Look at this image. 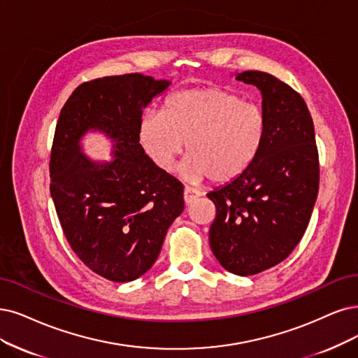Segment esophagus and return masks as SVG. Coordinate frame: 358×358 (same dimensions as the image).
Wrapping results in <instances>:
<instances>
[{
    "instance_id": "obj_1",
    "label": "esophagus",
    "mask_w": 358,
    "mask_h": 358,
    "mask_svg": "<svg viewBox=\"0 0 358 358\" xmlns=\"http://www.w3.org/2000/svg\"><path fill=\"white\" fill-rule=\"evenodd\" d=\"M201 196V192H197L196 189L186 187L184 189V203L192 205L194 201H197V197Z\"/></svg>"
}]
</instances>
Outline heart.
<instances>
[{
  "mask_svg": "<svg viewBox=\"0 0 358 358\" xmlns=\"http://www.w3.org/2000/svg\"><path fill=\"white\" fill-rule=\"evenodd\" d=\"M267 131V117L257 103L221 88L176 92L161 116L144 115L138 141L162 171H171L186 143V176L229 182L254 164Z\"/></svg>",
  "mask_w": 358,
  "mask_h": 358,
  "instance_id": "heart-1",
  "label": "heart"
}]
</instances>
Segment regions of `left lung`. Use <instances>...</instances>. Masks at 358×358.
Segmentation results:
<instances>
[{"label":"left lung","instance_id":"left-lung-1","mask_svg":"<svg viewBox=\"0 0 358 358\" xmlns=\"http://www.w3.org/2000/svg\"><path fill=\"white\" fill-rule=\"evenodd\" d=\"M236 79L259 88L267 131L254 164L206 194L217 208L209 245L227 271L252 275L286 259L302 239L319 193L320 166L313 119L298 92L259 71Z\"/></svg>","mask_w":358,"mask_h":358}]
</instances>
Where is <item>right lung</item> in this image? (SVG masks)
Masks as SVG:
<instances>
[{"label": "right lung", "instance_id": "right-lung-1", "mask_svg": "<svg viewBox=\"0 0 358 358\" xmlns=\"http://www.w3.org/2000/svg\"><path fill=\"white\" fill-rule=\"evenodd\" d=\"M168 81L125 73L83 83L60 110L50 155V192L73 252L104 279L125 283L148 271L184 209L181 182L138 143L143 108ZM91 127L115 141V161L88 162L78 138Z\"/></svg>", "mask_w": 358, "mask_h": 358}]
</instances>
